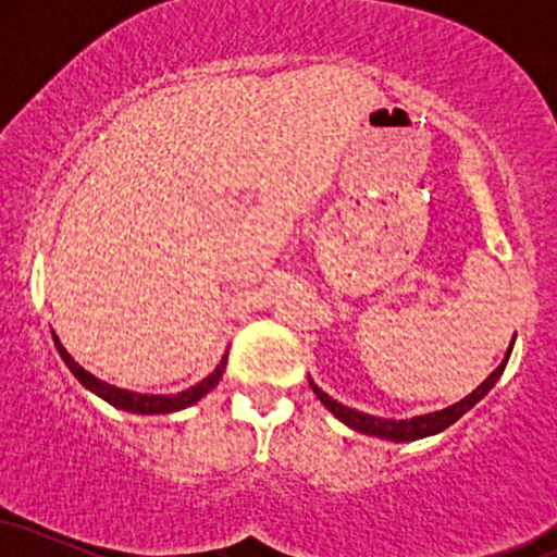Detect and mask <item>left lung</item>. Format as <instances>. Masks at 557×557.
I'll return each instance as SVG.
<instances>
[{
    "instance_id": "1",
    "label": "left lung",
    "mask_w": 557,
    "mask_h": 557,
    "mask_svg": "<svg viewBox=\"0 0 557 557\" xmlns=\"http://www.w3.org/2000/svg\"><path fill=\"white\" fill-rule=\"evenodd\" d=\"M510 348H513V343H510ZM510 348L508 354H505V359L500 367L492 372L487 380L479 385L474 393L466 395L463 400L453 403V406L443 408V411H434V413H424V417H413V419H376V417H369V413H361V411H354V408L343 406V403L332 400L327 393H322L314 382H311V389L317 393V398L324 403V408L327 411L335 413L337 419L343 421L345 426H350V430L356 432H363V434H372V437H382V440H393V443H408V440H421V437H430V434H437L447 430L450 424H456L458 419L463 417L469 408H474L479 400L484 398V395L490 393L492 387H495V382L500 380V374L505 372V363H508V356H510Z\"/></svg>"
}]
</instances>
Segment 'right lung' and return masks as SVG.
Segmentation results:
<instances>
[{
  "label": "right lung",
  "mask_w": 557,
  "mask_h": 557,
  "mask_svg": "<svg viewBox=\"0 0 557 557\" xmlns=\"http://www.w3.org/2000/svg\"><path fill=\"white\" fill-rule=\"evenodd\" d=\"M52 337H54L57 350H60L62 361L67 363L70 372L78 376V382L83 387H88L91 393L99 395V398L112 403L114 408H123V411H131V413H146V417H149V413H172V411H181V408L194 406V403L201 400L209 389L216 387V382L222 380V372H225V363H227V354H225V359L220 361V367H216L214 372L207 376V380H201L198 385L183 389V393H177V395H140V393H131V389H120L114 385H107V382L96 380L94 374H88L86 369H83L81 363L75 361L65 348H62L60 337L57 335H52Z\"/></svg>",
  "instance_id": "1"
}]
</instances>
